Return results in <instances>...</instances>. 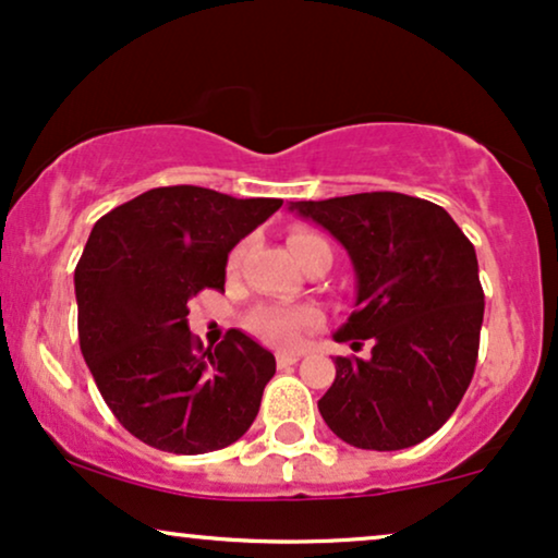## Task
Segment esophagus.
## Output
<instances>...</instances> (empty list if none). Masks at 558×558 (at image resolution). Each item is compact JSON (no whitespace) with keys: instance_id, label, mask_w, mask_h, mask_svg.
Returning <instances> with one entry per match:
<instances>
[{"instance_id":"1","label":"esophagus","mask_w":558,"mask_h":558,"mask_svg":"<svg viewBox=\"0 0 558 558\" xmlns=\"http://www.w3.org/2000/svg\"><path fill=\"white\" fill-rule=\"evenodd\" d=\"M298 360H300V352H279L277 354L279 367H290V364H294Z\"/></svg>"}]
</instances>
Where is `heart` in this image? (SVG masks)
Instances as JSON below:
<instances>
[{
    "label": "heart",
    "instance_id": "b5f03b06",
    "mask_svg": "<svg viewBox=\"0 0 558 558\" xmlns=\"http://www.w3.org/2000/svg\"><path fill=\"white\" fill-rule=\"evenodd\" d=\"M326 243L320 235L307 230H294L290 235V247L294 253V258L300 256L302 251L307 247ZM240 256H243V247H235L230 256V268H238ZM320 323V315L311 311V307H274V305H264L256 307L251 315H247L245 326L247 331L256 333L258 339H264L266 343H274V347H294L302 339V333L311 331Z\"/></svg>",
    "mask_w": 558,
    "mask_h": 558
}]
</instances>
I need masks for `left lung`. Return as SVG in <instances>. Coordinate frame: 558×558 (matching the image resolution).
<instances>
[{
  "mask_svg": "<svg viewBox=\"0 0 558 558\" xmlns=\"http://www.w3.org/2000/svg\"><path fill=\"white\" fill-rule=\"evenodd\" d=\"M347 247L354 313L333 333L373 356H336L318 401L323 422L362 450H403L442 426L469 390L484 323V290L471 240L442 206L373 191L290 202Z\"/></svg>",
  "mask_w": 558,
  "mask_h": 558,
  "instance_id": "1",
  "label": "left lung"
}]
</instances>
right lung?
Here are the masks:
<instances>
[{
	"mask_svg": "<svg viewBox=\"0 0 558 558\" xmlns=\"http://www.w3.org/2000/svg\"><path fill=\"white\" fill-rule=\"evenodd\" d=\"M281 198L165 185L95 222L74 268L80 349L102 401L136 439L175 456L238 442L277 373L238 328L215 349L189 331V300L225 292L227 256Z\"/></svg>",
	"mask_w": 558,
	"mask_h": 558,
	"instance_id": "right-lung-1",
	"label": "right lung"
}]
</instances>
